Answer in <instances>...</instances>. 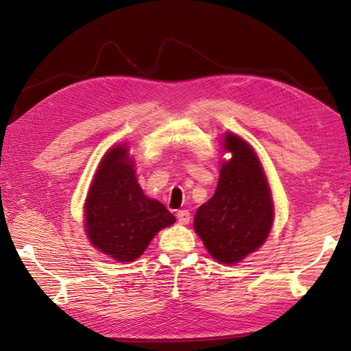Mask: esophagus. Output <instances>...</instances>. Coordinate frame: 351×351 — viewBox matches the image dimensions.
Instances as JSON below:
<instances>
[{"mask_svg":"<svg viewBox=\"0 0 351 351\" xmlns=\"http://www.w3.org/2000/svg\"><path fill=\"white\" fill-rule=\"evenodd\" d=\"M177 219H178L180 224H183V226L189 224V222H190V212L187 209H180L177 212Z\"/></svg>","mask_w":351,"mask_h":351,"instance_id":"34e87169","label":"esophagus"}]
</instances>
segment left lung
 <instances>
[{"label":"left lung","instance_id":"obj_1","mask_svg":"<svg viewBox=\"0 0 351 351\" xmlns=\"http://www.w3.org/2000/svg\"><path fill=\"white\" fill-rule=\"evenodd\" d=\"M226 149L232 154L222 164L215 195L199 206L195 231L210 256L237 263L267 240L274 219L271 189L252 147L227 133Z\"/></svg>","mask_w":351,"mask_h":351}]
</instances>
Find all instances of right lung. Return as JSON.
Masks as SVG:
<instances>
[{"label":"right lung","mask_w":351,"mask_h":351,"mask_svg":"<svg viewBox=\"0 0 351 351\" xmlns=\"http://www.w3.org/2000/svg\"><path fill=\"white\" fill-rule=\"evenodd\" d=\"M174 221L161 202L145 196L124 146L105 154L84 205V226L95 247L119 262H132Z\"/></svg>","instance_id":"obj_1"}]
</instances>
